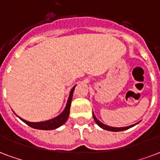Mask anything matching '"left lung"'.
Segmentation results:
<instances>
[{"label": "left lung", "mask_w": 160, "mask_h": 160, "mask_svg": "<svg viewBox=\"0 0 160 160\" xmlns=\"http://www.w3.org/2000/svg\"><path fill=\"white\" fill-rule=\"evenodd\" d=\"M92 116H93V119L94 121L96 122V123H97L99 127H101L102 128H103V129H105V130H108V131H112V132H119V131H123V130H126V129H128V128H130L133 127L134 125L138 124V122L137 123H135V124H133V125H130V126H127V127H122V128H114V127H110V126H108V125L106 124H103L102 122H101L99 121V120L97 118L95 117V115H94V113L92 112Z\"/></svg>", "instance_id": "1"}]
</instances>
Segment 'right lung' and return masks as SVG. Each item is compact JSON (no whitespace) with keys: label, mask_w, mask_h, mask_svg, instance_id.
I'll return each mask as SVG.
<instances>
[{"label":"right lung","mask_w":160,"mask_h":160,"mask_svg":"<svg viewBox=\"0 0 160 160\" xmlns=\"http://www.w3.org/2000/svg\"><path fill=\"white\" fill-rule=\"evenodd\" d=\"M75 87L74 86L72 88L71 92H70V94H69L68 100V102H67L66 107H65V109L63 110V112L59 114L58 116H57L54 118H52V119L47 120V121H43V122H28L27 120L22 119L20 117H18L20 119L23 121L25 123H27L28 126L33 128H36V129H42V130H52V129H55V128H58V127H60L63 123H65L67 122V120L68 118L69 112H70V107H71V102H72V94H73V91L75 89Z\"/></svg>","instance_id":"1"}]
</instances>
